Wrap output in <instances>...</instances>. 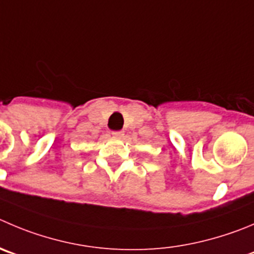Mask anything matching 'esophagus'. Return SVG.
I'll return each instance as SVG.
<instances>
[{
	"label": "esophagus",
	"mask_w": 254,
	"mask_h": 254,
	"mask_svg": "<svg viewBox=\"0 0 254 254\" xmlns=\"http://www.w3.org/2000/svg\"><path fill=\"white\" fill-rule=\"evenodd\" d=\"M112 134L115 137H117V138H121V137H123L125 132H123V131H115V132H112Z\"/></svg>",
	"instance_id": "1"
}]
</instances>
